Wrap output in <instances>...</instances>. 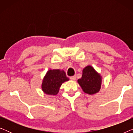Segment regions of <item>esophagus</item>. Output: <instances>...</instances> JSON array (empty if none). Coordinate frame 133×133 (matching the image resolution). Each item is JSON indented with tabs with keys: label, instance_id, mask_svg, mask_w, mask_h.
Returning a JSON list of instances; mask_svg holds the SVG:
<instances>
[{
	"label": "esophagus",
	"instance_id": "esophagus-1",
	"mask_svg": "<svg viewBox=\"0 0 133 133\" xmlns=\"http://www.w3.org/2000/svg\"><path fill=\"white\" fill-rule=\"evenodd\" d=\"M70 79L72 80V81H75V80L76 79V76H71V77H70Z\"/></svg>",
	"mask_w": 133,
	"mask_h": 133
}]
</instances>
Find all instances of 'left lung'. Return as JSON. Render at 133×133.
<instances>
[{
  "mask_svg": "<svg viewBox=\"0 0 133 133\" xmlns=\"http://www.w3.org/2000/svg\"><path fill=\"white\" fill-rule=\"evenodd\" d=\"M102 81L101 74L90 65L83 69L82 77L77 81L83 92L91 95L99 91L101 88Z\"/></svg>",
  "mask_w": 133,
  "mask_h": 133,
  "instance_id": "obj_1",
  "label": "left lung"
}]
</instances>
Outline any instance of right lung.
Listing matches in <instances>:
<instances>
[{"label": "right lung", "instance_id": "obj_1", "mask_svg": "<svg viewBox=\"0 0 133 133\" xmlns=\"http://www.w3.org/2000/svg\"><path fill=\"white\" fill-rule=\"evenodd\" d=\"M68 81L69 78L66 77L63 70H50L43 77L42 90L48 95H56L59 92L62 84Z\"/></svg>", "mask_w": 133, "mask_h": 133}]
</instances>
